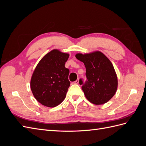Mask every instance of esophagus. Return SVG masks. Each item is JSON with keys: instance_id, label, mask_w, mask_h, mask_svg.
I'll return each instance as SVG.
<instances>
[{"instance_id": "1", "label": "esophagus", "mask_w": 146, "mask_h": 146, "mask_svg": "<svg viewBox=\"0 0 146 146\" xmlns=\"http://www.w3.org/2000/svg\"><path fill=\"white\" fill-rule=\"evenodd\" d=\"M73 83H75V84H78V83H79V80H78V79H77V80H76L75 82H74Z\"/></svg>"}]
</instances>
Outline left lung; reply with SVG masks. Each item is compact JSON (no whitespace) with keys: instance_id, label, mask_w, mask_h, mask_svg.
I'll return each mask as SVG.
<instances>
[{"instance_id":"8db88e82","label":"left lung","mask_w":146,"mask_h":146,"mask_svg":"<svg viewBox=\"0 0 146 146\" xmlns=\"http://www.w3.org/2000/svg\"><path fill=\"white\" fill-rule=\"evenodd\" d=\"M76 57L86 68L87 80L85 83L82 78L79 80L86 98L95 105L107 103L117 88V78L111 61L99 51L77 54Z\"/></svg>"}]
</instances>
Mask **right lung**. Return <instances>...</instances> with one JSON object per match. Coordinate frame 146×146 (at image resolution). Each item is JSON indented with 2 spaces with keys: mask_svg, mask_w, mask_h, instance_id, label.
<instances>
[{
  "mask_svg": "<svg viewBox=\"0 0 146 146\" xmlns=\"http://www.w3.org/2000/svg\"><path fill=\"white\" fill-rule=\"evenodd\" d=\"M69 55L57 49L48 52L37 64L30 81L32 93L39 103L55 107L66 98L70 82L65 68Z\"/></svg>",
  "mask_w": 146,
  "mask_h": 146,
  "instance_id": "add662e5",
  "label": "right lung"
}]
</instances>
